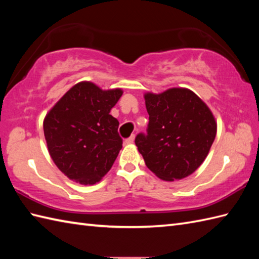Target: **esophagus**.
I'll return each instance as SVG.
<instances>
[{"mask_svg":"<svg viewBox=\"0 0 259 259\" xmlns=\"http://www.w3.org/2000/svg\"><path fill=\"white\" fill-rule=\"evenodd\" d=\"M135 135H131L129 138H126L125 139V144H128V145H130V144H134V141H135Z\"/></svg>","mask_w":259,"mask_h":259,"instance_id":"1","label":"esophagus"}]
</instances>
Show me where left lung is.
<instances>
[{
	"label": "left lung",
	"instance_id": "1",
	"mask_svg": "<svg viewBox=\"0 0 259 259\" xmlns=\"http://www.w3.org/2000/svg\"><path fill=\"white\" fill-rule=\"evenodd\" d=\"M149 114L147 134L136 137L146 166L166 181L188 177L207 157L217 124L210 110L194 92L172 88L145 95Z\"/></svg>",
	"mask_w": 259,
	"mask_h": 259
}]
</instances>
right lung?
Listing matches in <instances>:
<instances>
[{
	"mask_svg": "<svg viewBox=\"0 0 259 259\" xmlns=\"http://www.w3.org/2000/svg\"><path fill=\"white\" fill-rule=\"evenodd\" d=\"M122 96L80 82L60 99L43 122L48 149L57 167L81 185L100 181L122 148L119 121L110 114Z\"/></svg>",
	"mask_w": 259,
	"mask_h": 259,
	"instance_id": "right-lung-1",
	"label": "right lung"
}]
</instances>
